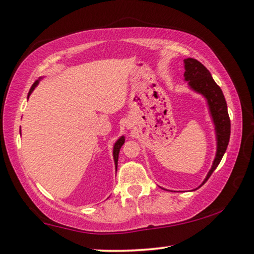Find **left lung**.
<instances>
[{
	"mask_svg": "<svg viewBox=\"0 0 254 254\" xmlns=\"http://www.w3.org/2000/svg\"><path fill=\"white\" fill-rule=\"evenodd\" d=\"M185 69L186 71H185L184 76L185 79L188 81L189 86L206 98L215 126V133H217V155H215L210 172L207 173L205 180L202 184L204 185L220 163L227 146H228L230 138V119L228 111H227V103L224 93H222L220 86L212 78L207 68L198 60L187 58L185 59Z\"/></svg>",
	"mask_w": 254,
	"mask_h": 254,
	"instance_id": "8db88e82",
	"label": "left lung"
}]
</instances>
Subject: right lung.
<instances>
[{"mask_svg": "<svg viewBox=\"0 0 254 254\" xmlns=\"http://www.w3.org/2000/svg\"><path fill=\"white\" fill-rule=\"evenodd\" d=\"M36 84H37V81L34 83V84L32 85V88H30L29 93H28V97H29V94L32 93V91L34 90V88H35V86H36ZM123 143H124V137H121L119 140H117L116 143H115V146H114V151H113V155H114V161H115L116 168H117V161H119V153H120V149H121V147H122Z\"/></svg>", "mask_w": 254, "mask_h": 254, "instance_id": "right-lung-1", "label": "right lung"}]
</instances>
